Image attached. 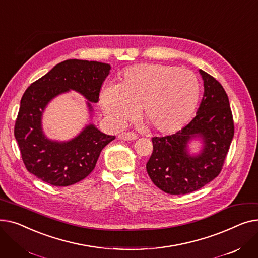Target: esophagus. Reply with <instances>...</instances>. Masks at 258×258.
Here are the masks:
<instances>
[{"label":"esophagus","mask_w":258,"mask_h":258,"mask_svg":"<svg viewBox=\"0 0 258 258\" xmlns=\"http://www.w3.org/2000/svg\"><path fill=\"white\" fill-rule=\"evenodd\" d=\"M118 138L121 140H124V141H133V140H136L138 138V136L135 133L127 132V133H120L118 135Z\"/></svg>","instance_id":"esophagus-1"}]
</instances>
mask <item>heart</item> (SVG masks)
Here are the masks:
<instances>
[{"label": "heart", "mask_w": 258, "mask_h": 258, "mask_svg": "<svg viewBox=\"0 0 258 258\" xmlns=\"http://www.w3.org/2000/svg\"><path fill=\"white\" fill-rule=\"evenodd\" d=\"M198 77L175 66L141 63L127 68L115 87H104L99 102L105 117L123 126L139 110L158 134L179 132L194 115L200 100Z\"/></svg>", "instance_id": "1"}]
</instances>
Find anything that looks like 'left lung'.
Wrapping results in <instances>:
<instances>
[{
  "instance_id": "left-lung-1",
  "label": "left lung",
  "mask_w": 258,
  "mask_h": 258,
  "mask_svg": "<svg viewBox=\"0 0 258 258\" xmlns=\"http://www.w3.org/2000/svg\"><path fill=\"white\" fill-rule=\"evenodd\" d=\"M204 95L196 117L170 136L154 137V151L146 163L153 183L169 195H186L205 186L222 170L234 136V123L227 94L214 77L200 70ZM202 142L194 155L187 144Z\"/></svg>"
}]
</instances>
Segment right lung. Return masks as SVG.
<instances>
[{
    "label": "right lung",
    "mask_w": 258,
    "mask_h": 258,
    "mask_svg": "<svg viewBox=\"0 0 258 258\" xmlns=\"http://www.w3.org/2000/svg\"><path fill=\"white\" fill-rule=\"evenodd\" d=\"M111 66L99 61L67 59L59 62L27 89L21 99L15 137L24 164L36 178L53 186H70L92 172L103 147L115 139L100 132L92 122L68 141L49 139L42 119L47 105L58 95L75 91L92 103H97L102 83Z\"/></svg>",
    "instance_id": "1"
}]
</instances>
